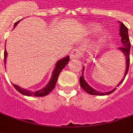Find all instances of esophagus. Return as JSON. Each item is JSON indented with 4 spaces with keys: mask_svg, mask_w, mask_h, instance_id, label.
<instances>
[{
    "mask_svg": "<svg viewBox=\"0 0 133 133\" xmlns=\"http://www.w3.org/2000/svg\"><path fill=\"white\" fill-rule=\"evenodd\" d=\"M80 51H79V49H78V48H76V49H74L71 54V59H78V58H79L80 57Z\"/></svg>",
    "mask_w": 133,
    "mask_h": 133,
    "instance_id": "34e87169",
    "label": "esophagus"
}]
</instances>
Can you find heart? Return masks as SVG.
I'll return each instance as SVG.
<instances>
[{
  "label": "heart",
  "mask_w": 133,
  "mask_h": 133,
  "mask_svg": "<svg viewBox=\"0 0 133 133\" xmlns=\"http://www.w3.org/2000/svg\"><path fill=\"white\" fill-rule=\"evenodd\" d=\"M88 28L90 31H96L98 29L100 28V25H97V24H90L88 25ZM108 37V33L106 31H102L100 34V37H99V42H103L105 39H107Z\"/></svg>",
  "instance_id": "1"
}]
</instances>
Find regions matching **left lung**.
Listing matches in <instances>:
<instances>
[{"instance_id":"obj_1","label":"left lung","mask_w":133,"mask_h":133,"mask_svg":"<svg viewBox=\"0 0 133 133\" xmlns=\"http://www.w3.org/2000/svg\"><path fill=\"white\" fill-rule=\"evenodd\" d=\"M118 23H120V29H119V35L121 37V41L122 43V47L118 48V50H119L124 56L125 59H126V70L123 79L118 84L117 87H118L123 82V81L124 79L127 74L129 70V65H130V42L129 39V36H128V29L127 28L125 25H124L121 22L118 21ZM84 71H85V66L83 67L82 69V74L79 78V82H80V86L82 89L85 91H86L88 94L90 95H96V96H104V95H109L111 93H112L116 88H114L110 91L108 92H100L94 89L92 87H90L88 83L85 80V77H84Z\"/></svg>"}]
</instances>
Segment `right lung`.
<instances>
[{"label": "right lung", "instance_id": "1", "mask_svg": "<svg viewBox=\"0 0 133 133\" xmlns=\"http://www.w3.org/2000/svg\"><path fill=\"white\" fill-rule=\"evenodd\" d=\"M20 21H18L15 23L14 28L16 27V25L18 24V23ZM6 57L7 52L6 49H5V51H4V63L5 64L6 62ZM69 59H70V58H69V56L68 55L66 57L62 58L61 59L58 60L57 63H56V65H55L54 69V71L52 72V75H51V77L50 80L48 82V83L41 90H36V91H32V90H28L24 89V88H22L20 86L15 85V84H13V86L15 88V89L18 92H20L21 94H23L24 96H38V97L39 96H45L48 95V94H50V92L54 88L56 83H57V81L58 79V76L59 75V73L62 71V70L66 66V65L69 62Z\"/></svg>", "mask_w": 133, "mask_h": 133}]
</instances>
